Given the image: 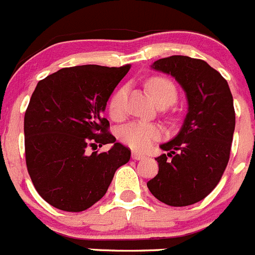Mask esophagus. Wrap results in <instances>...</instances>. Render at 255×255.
Wrapping results in <instances>:
<instances>
[{"label":"esophagus","instance_id":"obj_1","mask_svg":"<svg viewBox=\"0 0 255 255\" xmlns=\"http://www.w3.org/2000/svg\"><path fill=\"white\" fill-rule=\"evenodd\" d=\"M132 159H135V161H140V159H144L145 158V154H141V153L139 152H132Z\"/></svg>","mask_w":255,"mask_h":255}]
</instances>
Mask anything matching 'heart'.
Returning <instances> with one entry per match:
<instances>
[{
	"label": "heart",
	"mask_w": 255,
	"mask_h": 255,
	"mask_svg": "<svg viewBox=\"0 0 255 255\" xmlns=\"http://www.w3.org/2000/svg\"><path fill=\"white\" fill-rule=\"evenodd\" d=\"M147 88L150 97L154 100L155 103L161 102V101H168V102L172 103L176 100V88L168 79L159 78V76L152 78L147 83ZM125 94L126 91L124 88H121L112 96L111 101L108 103V111L114 119H119V117L123 116ZM159 136H161V130L157 126L152 125V124L140 123V121L128 124L124 128H121L120 131H119L120 140L136 150H144L149 148L150 144L157 140Z\"/></svg>",
	"instance_id": "obj_1"
}]
</instances>
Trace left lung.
I'll return each mask as SVG.
<instances>
[{
	"mask_svg": "<svg viewBox=\"0 0 255 255\" xmlns=\"http://www.w3.org/2000/svg\"><path fill=\"white\" fill-rule=\"evenodd\" d=\"M152 69L173 76L188 100L179 134L161 144L158 173L147 182L162 203L185 207L217 186L230 159L235 130L233 94L224 76L206 61L188 56L157 60Z\"/></svg>",
	"mask_w": 255,
	"mask_h": 255,
	"instance_id": "1",
	"label": "left lung"
}]
</instances>
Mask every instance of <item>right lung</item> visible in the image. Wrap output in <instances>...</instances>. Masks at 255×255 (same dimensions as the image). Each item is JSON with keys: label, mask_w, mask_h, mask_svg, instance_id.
<instances>
[{"label": "right lung", "mask_w": 255, "mask_h": 255, "mask_svg": "<svg viewBox=\"0 0 255 255\" xmlns=\"http://www.w3.org/2000/svg\"><path fill=\"white\" fill-rule=\"evenodd\" d=\"M130 65L65 67L40 80L24 117L25 159L38 194L55 208L82 212L106 194L116 170L130 159L102 117ZM112 143L107 152L89 147Z\"/></svg>", "instance_id": "add662e5"}]
</instances>
